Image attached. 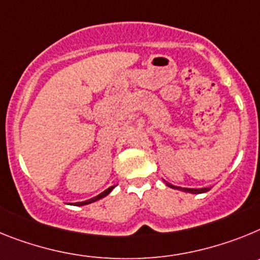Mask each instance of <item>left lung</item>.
Listing matches in <instances>:
<instances>
[{
    "mask_svg": "<svg viewBox=\"0 0 260 260\" xmlns=\"http://www.w3.org/2000/svg\"><path fill=\"white\" fill-rule=\"evenodd\" d=\"M166 186L171 187V188H175V189H180V191H184V192H191V193H203V192H207L209 191V188H183V187H177V186H173V184L168 183V182H165Z\"/></svg>",
    "mask_w": 260,
    "mask_h": 260,
    "instance_id": "left-lung-1",
    "label": "left lung"
}]
</instances>
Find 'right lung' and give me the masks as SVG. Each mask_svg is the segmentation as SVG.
I'll list each match as a JSON object with an SVG mask.
<instances>
[{
    "instance_id": "add662e5",
    "label": "right lung",
    "mask_w": 260,
    "mask_h": 260,
    "mask_svg": "<svg viewBox=\"0 0 260 260\" xmlns=\"http://www.w3.org/2000/svg\"><path fill=\"white\" fill-rule=\"evenodd\" d=\"M114 187L115 186H112V187H110V188H107L106 189V191H103L102 193H99L98 196H95V198H92V199H89V200H86V202H81V203H76V204L74 205H86V204H90V203H94V202H96V200H99V199H102V198H105V196H107L108 193L111 192L112 189H114Z\"/></svg>"
}]
</instances>
